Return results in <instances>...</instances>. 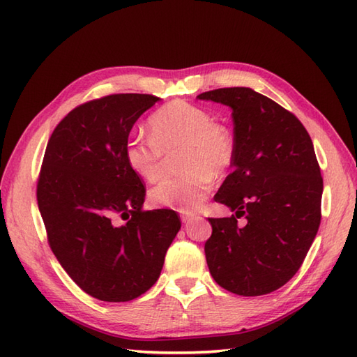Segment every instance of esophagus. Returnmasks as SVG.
<instances>
[{
  "mask_svg": "<svg viewBox=\"0 0 357 357\" xmlns=\"http://www.w3.org/2000/svg\"><path fill=\"white\" fill-rule=\"evenodd\" d=\"M181 219H183L184 224H188L190 221H193L195 215H192V213H184V215H181Z\"/></svg>",
  "mask_w": 357,
  "mask_h": 357,
  "instance_id": "34e87169",
  "label": "esophagus"
}]
</instances>
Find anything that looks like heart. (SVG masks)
Segmentation results:
<instances>
[{
  "instance_id": "heart-1",
  "label": "heart",
  "mask_w": 357,
  "mask_h": 357,
  "mask_svg": "<svg viewBox=\"0 0 357 357\" xmlns=\"http://www.w3.org/2000/svg\"><path fill=\"white\" fill-rule=\"evenodd\" d=\"M150 139L130 136L124 144V159L136 176L155 183L164 174L167 158L178 155L184 173L164 179L151 188L156 207L190 213L201 207L213 185L234 161V141L229 128L215 123L211 113L185 101H172L149 118Z\"/></svg>"
}]
</instances>
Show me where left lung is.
Masks as SVG:
<instances>
[{
	"label": "left lung",
	"instance_id": "obj_1",
	"mask_svg": "<svg viewBox=\"0 0 357 357\" xmlns=\"http://www.w3.org/2000/svg\"><path fill=\"white\" fill-rule=\"evenodd\" d=\"M198 98L229 105L233 118V172L215 201L234 215L208 218V270L234 294L271 293L301 268L319 230L324 183L312 138L293 113L253 89ZM239 217L248 219L244 227Z\"/></svg>",
	"mask_w": 357,
	"mask_h": 357
}]
</instances>
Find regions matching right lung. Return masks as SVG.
Instances as JSON below:
<instances>
[{
  "label": "right lung",
  "mask_w": 357,
  "mask_h": 357,
  "mask_svg": "<svg viewBox=\"0 0 357 357\" xmlns=\"http://www.w3.org/2000/svg\"><path fill=\"white\" fill-rule=\"evenodd\" d=\"M158 96L119 93L73 109L53 130L36 199L58 262L81 290L105 302L138 298L161 275L181 229L176 211L142 210L146 187L124 144Z\"/></svg>",
  "instance_id": "right-lung-1"
}]
</instances>
